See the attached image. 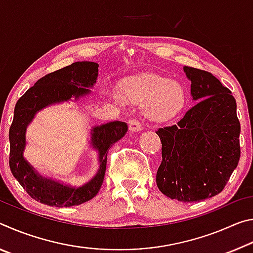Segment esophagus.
I'll return each instance as SVG.
<instances>
[{
  "mask_svg": "<svg viewBox=\"0 0 253 253\" xmlns=\"http://www.w3.org/2000/svg\"><path fill=\"white\" fill-rule=\"evenodd\" d=\"M128 126H129V130L131 132H136V131H139L142 129V125H140V123L138 119H130L129 123H128Z\"/></svg>",
  "mask_w": 253,
  "mask_h": 253,
  "instance_id": "obj_1",
  "label": "esophagus"
}]
</instances>
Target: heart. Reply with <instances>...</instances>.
I'll list each match as a JSON object with an SVG mask.
<instances>
[{"label": "heart", "instance_id": "1", "mask_svg": "<svg viewBox=\"0 0 253 253\" xmlns=\"http://www.w3.org/2000/svg\"><path fill=\"white\" fill-rule=\"evenodd\" d=\"M110 95L115 99H122L117 90H111ZM123 97L131 105L144 107L145 115L154 121H162L177 113L185 98L181 84L162 76H146L128 81Z\"/></svg>", "mask_w": 253, "mask_h": 253}]
</instances>
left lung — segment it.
<instances>
[{"label":"left lung","instance_id":"obj_1","mask_svg":"<svg viewBox=\"0 0 253 253\" xmlns=\"http://www.w3.org/2000/svg\"><path fill=\"white\" fill-rule=\"evenodd\" d=\"M191 95L199 100L177 124L158 128L162 163L156 183L163 194L200 202L219 194L240 160L237 102L211 72L184 67Z\"/></svg>","mask_w":253,"mask_h":253}]
</instances>
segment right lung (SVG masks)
<instances>
[{"instance_id":"1","label":"right lung","mask_w":253,"mask_h":253,"mask_svg":"<svg viewBox=\"0 0 253 253\" xmlns=\"http://www.w3.org/2000/svg\"><path fill=\"white\" fill-rule=\"evenodd\" d=\"M98 77V63L79 61L42 77L20 98L14 108V117L8 131L11 172L27 193L36 201L50 207H74L95 198L104 182L107 153L127 132V124L110 122L92 127L91 144L99 152V169L91 181L80 187L63 185L42 177L23 157L27 127L38 111L55 102L90 93Z\"/></svg>"}]
</instances>
